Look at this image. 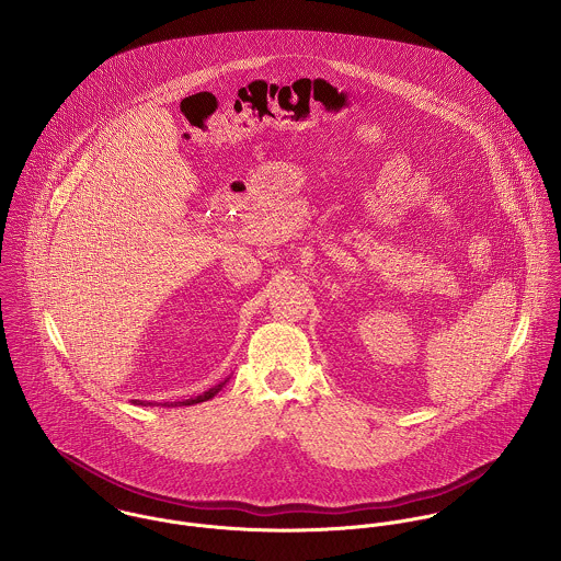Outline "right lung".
<instances>
[{
  "label": "right lung",
  "instance_id": "right-lung-1",
  "mask_svg": "<svg viewBox=\"0 0 561 561\" xmlns=\"http://www.w3.org/2000/svg\"><path fill=\"white\" fill-rule=\"evenodd\" d=\"M225 385H227V380H225V382H220L218 387H214V389L205 391L203 396H198V398H194V400L179 401V405H181V403H183V405H192V403H201V401L211 400V398H214V396H216V393H218V391H220ZM136 403H142V401L136 400ZM149 403H151V401H149ZM163 405H176V401H174V403H168V401H165Z\"/></svg>",
  "mask_w": 561,
  "mask_h": 561
}]
</instances>
